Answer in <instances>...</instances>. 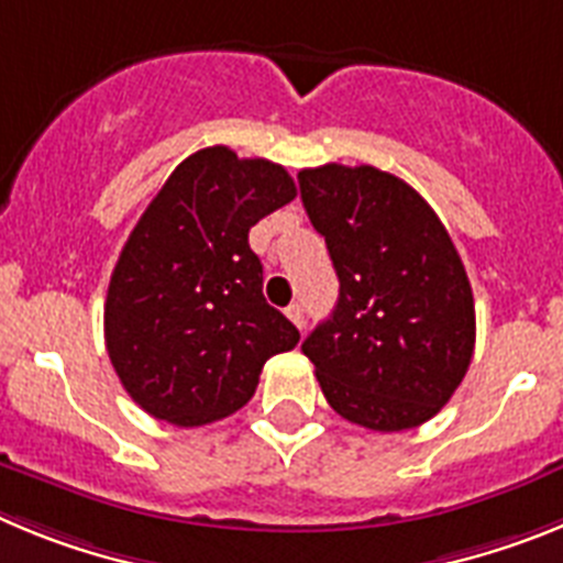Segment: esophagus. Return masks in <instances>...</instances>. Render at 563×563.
Here are the masks:
<instances>
[{
	"instance_id": "obj_1",
	"label": "esophagus",
	"mask_w": 563,
	"mask_h": 563,
	"mask_svg": "<svg viewBox=\"0 0 563 563\" xmlns=\"http://www.w3.org/2000/svg\"><path fill=\"white\" fill-rule=\"evenodd\" d=\"M285 312H287V318H290L292 324L298 327V330H305V324H307V321H305V307L298 305V301H292V305L287 307Z\"/></svg>"
}]
</instances>
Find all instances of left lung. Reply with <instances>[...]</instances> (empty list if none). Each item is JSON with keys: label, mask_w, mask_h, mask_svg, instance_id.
<instances>
[{"label": "left lung", "mask_w": 563, "mask_h": 563, "mask_svg": "<svg viewBox=\"0 0 563 563\" xmlns=\"http://www.w3.org/2000/svg\"><path fill=\"white\" fill-rule=\"evenodd\" d=\"M341 290L301 343L327 402L372 431L422 426L451 400L476 341L474 292L434 208L389 172H298Z\"/></svg>", "instance_id": "obj_1"}]
</instances>
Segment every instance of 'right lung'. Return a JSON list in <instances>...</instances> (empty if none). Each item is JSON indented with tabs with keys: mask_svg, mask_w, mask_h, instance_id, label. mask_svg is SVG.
I'll use <instances>...</instances> for the list:
<instances>
[{
	"mask_svg": "<svg viewBox=\"0 0 563 563\" xmlns=\"http://www.w3.org/2000/svg\"><path fill=\"white\" fill-rule=\"evenodd\" d=\"M278 163L208 146L174 168L129 233L103 305L114 372L143 411L183 429L242 409L298 330L262 296L247 231L287 206Z\"/></svg>",
	"mask_w": 563,
	"mask_h": 563,
	"instance_id": "1",
	"label": "right lung"
}]
</instances>
